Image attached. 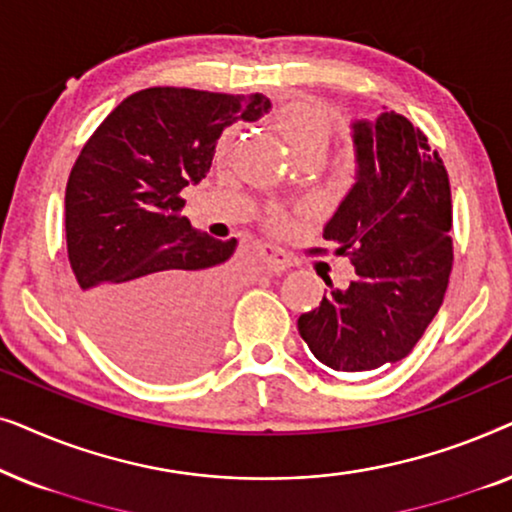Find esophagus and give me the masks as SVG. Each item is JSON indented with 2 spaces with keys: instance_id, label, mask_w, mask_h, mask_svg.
Returning <instances> with one entry per match:
<instances>
[{
  "instance_id": "1",
  "label": "esophagus",
  "mask_w": 512,
  "mask_h": 512,
  "mask_svg": "<svg viewBox=\"0 0 512 512\" xmlns=\"http://www.w3.org/2000/svg\"><path fill=\"white\" fill-rule=\"evenodd\" d=\"M263 254V261L268 265V270L272 272H282V270H289L293 263H296V258H293L289 251L275 247V244H265L261 249Z\"/></svg>"
}]
</instances>
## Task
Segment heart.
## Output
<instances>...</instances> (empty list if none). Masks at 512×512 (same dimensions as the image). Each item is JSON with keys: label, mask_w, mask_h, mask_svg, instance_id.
I'll return each mask as SVG.
<instances>
[{"label": "heart", "mask_w": 512, "mask_h": 512, "mask_svg": "<svg viewBox=\"0 0 512 512\" xmlns=\"http://www.w3.org/2000/svg\"><path fill=\"white\" fill-rule=\"evenodd\" d=\"M275 128L289 149L296 153L298 160H319L326 156L328 146L335 139V116L324 102L300 97V100L286 102L275 114ZM230 132L221 139V146H226ZM270 226L282 230L289 226V214L275 212L270 216Z\"/></svg>", "instance_id": "b5f03b06"}]
</instances>
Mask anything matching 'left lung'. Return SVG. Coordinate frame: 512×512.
I'll return each instance as SVG.
<instances>
[{"mask_svg": "<svg viewBox=\"0 0 512 512\" xmlns=\"http://www.w3.org/2000/svg\"><path fill=\"white\" fill-rule=\"evenodd\" d=\"M359 174L324 240L354 263L345 291L300 314L310 352L338 373H366L412 352L443 305L452 251L450 177L408 118L384 111L354 123ZM328 249H314L326 254Z\"/></svg>", "mask_w": 512, "mask_h": 512, "instance_id": "8db88e82", "label": "left lung"}]
</instances>
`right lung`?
I'll list each match as a JSON object with an SVG mask.
<instances>
[{
    "mask_svg": "<svg viewBox=\"0 0 512 512\" xmlns=\"http://www.w3.org/2000/svg\"><path fill=\"white\" fill-rule=\"evenodd\" d=\"M263 95L156 86L125 97L83 144L65 191L79 307L102 347L139 375L177 380L214 359L237 240L181 216L216 139L268 114Z\"/></svg>",
    "mask_w": 512,
    "mask_h": 512,
    "instance_id": "right-lung-1",
    "label": "right lung"
}]
</instances>
